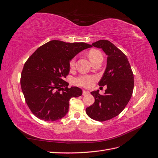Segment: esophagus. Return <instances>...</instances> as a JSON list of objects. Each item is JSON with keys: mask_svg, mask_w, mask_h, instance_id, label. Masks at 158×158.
Masks as SVG:
<instances>
[{"mask_svg": "<svg viewBox=\"0 0 158 158\" xmlns=\"http://www.w3.org/2000/svg\"><path fill=\"white\" fill-rule=\"evenodd\" d=\"M89 94V92H88V91H86V90H83V92H82V94L84 95H88V94Z\"/></svg>", "mask_w": 158, "mask_h": 158, "instance_id": "esophagus-1", "label": "esophagus"}]
</instances>
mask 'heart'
<instances>
[{
    "label": "heart",
    "instance_id": "b5f03b06",
    "mask_svg": "<svg viewBox=\"0 0 158 158\" xmlns=\"http://www.w3.org/2000/svg\"><path fill=\"white\" fill-rule=\"evenodd\" d=\"M88 56L90 60L92 61L97 58L102 57V55L99 51L92 49L89 52ZM75 63L74 59H73L70 62V68L71 69H73L75 67ZM95 80V78L93 76H81L75 80V83L76 84L85 88H90L92 85Z\"/></svg>",
    "mask_w": 158,
    "mask_h": 158
}]
</instances>
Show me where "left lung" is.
Instances as JSON below:
<instances>
[{"label":"left lung","mask_w":158,"mask_h":158,"mask_svg":"<svg viewBox=\"0 0 158 158\" xmlns=\"http://www.w3.org/2000/svg\"><path fill=\"white\" fill-rule=\"evenodd\" d=\"M92 45L107 55V66L99 85H107L103 95L99 91L91 92L95 102L85 111L94 120L105 121L115 117L125 109L131 98L134 75L127 56L108 40H99Z\"/></svg>","instance_id":"left-lung-1"}]
</instances>
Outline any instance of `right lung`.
Masks as SVG:
<instances>
[{"label": "right lung", "instance_id": "right-lung-1", "mask_svg": "<svg viewBox=\"0 0 158 158\" xmlns=\"http://www.w3.org/2000/svg\"><path fill=\"white\" fill-rule=\"evenodd\" d=\"M92 47L83 42L52 40L29 57L23 66L20 84L26 103L35 117L55 121L67 114L70 99L82 94L78 87L69 88V83L64 80L70 72V62Z\"/></svg>", "mask_w": 158, "mask_h": 158}]
</instances>
